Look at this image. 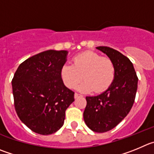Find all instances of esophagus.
I'll use <instances>...</instances> for the list:
<instances>
[{
    "mask_svg": "<svg viewBox=\"0 0 154 154\" xmlns=\"http://www.w3.org/2000/svg\"><path fill=\"white\" fill-rule=\"evenodd\" d=\"M83 97L82 95L78 94V93H75V94H74V98L75 99H77V98H79V97Z\"/></svg>",
    "mask_w": 154,
    "mask_h": 154,
    "instance_id": "34e87169",
    "label": "esophagus"
}]
</instances>
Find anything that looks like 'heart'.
Listing matches in <instances>:
<instances>
[{"label": "heart", "instance_id": "heart-1", "mask_svg": "<svg viewBox=\"0 0 154 154\" xmlns=\"http://www.w3.org/2000/svg\"><path fill=\"white\" fill-rule=\"evenodd\" d=\"M60 74L67 88H76L84 78L85 81L78 87L79 91L90 93L94 90L96 93H102L112 84L116 67L110 58L88 51L76 55L73 58V65L64 64Z\"/></svg>", "mask_w": 154, "mask_h": 154}]
</instances>
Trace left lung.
<instances>
[{
    "mask_svg": "<svg viewBox=\"0 0 154 154\" xmlns=\"http://www.w3.org/2000/svg\"><path fill=\"white\" fill-rule=\"evenodd\" d=\"M114 63L116 76L111 87L97 97H87L84 112L86 125L98 133L109 131L127 116L135 100L138 78L133 64L113 48L97 47Z\"/></svg>",
    "mask_w": 154,
    "mask_h": 154,
    "instance_id": "obj_1",
    "label": "left lung"
}]
</instances>
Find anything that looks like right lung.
<instances>
[{
	"label": "right lung",
	"instance_id": "add662e5",
	"mask_svg": "<svg viewBox=\"0 0 154 154\" xmlns=\"http://www.w3.org/2000/svg\"><path fill=\"white\" fill-rule=\"evenodd\" d=\"M67 53L48 50L32 56L20 64L12 80L17 116L39 134L59 130L66 109L74 101V93L64 86L60 74Z\"/></svg>",
	"mask_w": 154,
	"mask_h": 154
}]
</instances>
